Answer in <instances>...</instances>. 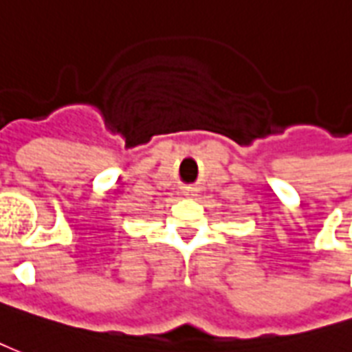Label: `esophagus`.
<instances>
[{
    "label": "esophagus",
    "instance_id": "obj_1",
    "mask_svg": "<svg viewBox=\"0 0 352 352\" xmlns=\"http://www.w3.org/2000/svg\"><path fill=\"white\" fill-rule=\"evenodd\" d=\"M196 194V188H188L186 190V196H194Z\"/></svg>",
    "mask_w": 352,
    "mask_h": 352
}]
</instances>
